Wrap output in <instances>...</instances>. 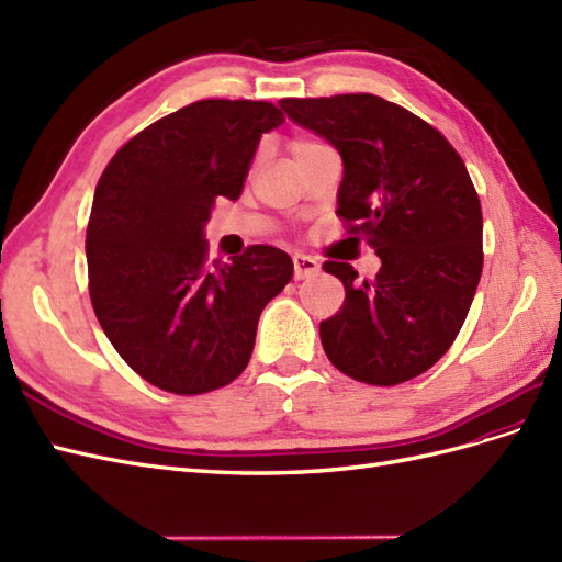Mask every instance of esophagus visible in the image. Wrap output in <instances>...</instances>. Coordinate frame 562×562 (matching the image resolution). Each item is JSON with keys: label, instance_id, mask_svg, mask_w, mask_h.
Segmentation results:
<instances>
[{"label": "esophagus", "instance_id": "1", "mask_svg": "<svg viewBox=\"0 0 562 562\" xmlns=\"http://www.w3.org/2000/svg\"><path fill=\"white\" fill-rule=\"evenodd\" d=\"M292 261H294V278L296 280H306V278H313L321 272V263L306 254H296Z\"/></svg>", "mask_w": 562, "mask_h": 562}]
</instances>
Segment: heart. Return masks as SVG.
<instances>
[{
  "label": "heart",
  "instance_id": "heart-1",
  "mask_svg": "<svg viewBox=\"0 0 562 562\" xmlns=\"http://www.w3.org/2000/svg\"><path fill=\"white\" fill-rule=\"evenodd\" d=\"M321 142H315V139H308V137H296L294 142H292V154L296 156V154H304V151H308V149H313V147H318Z\"/></svg>",
  "mask_w": 562,
  "mask_h": 562
}]
</instances>
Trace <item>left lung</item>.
I'll return each instance as SVG.
<instances>
[{"mask_svg": "<svg viewBox=\"0 0 562 562\" xmlns=\"http://www.w3.org/2000/svg\"><path fill=\"white\" fill-rule=\"evenodd\" d=\"M286 119L341 156L337 213L380 256L372 282L327 261L344 282L321 341L344 375L392 386L449 351L482 276V209L463 158L404 106L375 94L282 99Z\"/></svg>", "mask_w": 562, "mask_h": 562, "instance_id": "left-lung-1", "label": "left lung"}]
</instances>
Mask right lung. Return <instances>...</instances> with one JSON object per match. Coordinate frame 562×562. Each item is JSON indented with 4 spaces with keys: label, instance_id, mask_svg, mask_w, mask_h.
<instances>
[{
    "label": "right lung",
    "instance_id": "obj_1",
    "mask_svg": "<svg viewBox=\"0 0 562 562\" xmlns=\"http://www.w3.org/2000/svg\"><path fill=\"white\" fill-rule=\"evenodd\" d=\"M284 119L249 99H204L144 127L94 190L85 254L104 335L164 392L204 394L247 368L258 318L294 276L290 254L256 244L206 261L213 201H237L263 133Z\"/></svg>",
    "mask_w": 562,
    "mask_h": 562
}]
</instances>
